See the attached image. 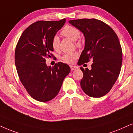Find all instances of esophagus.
Masks as SVG:
<instances>
[{
    "instance_id": "obj_1",
    "label": "esophagus",
    "mask_w": 133,
    "mask_h": 133,
    "mask_svg": "<svg viewBox=\"0 0 133 133\" xmlns=\"http://www.w3.org/2000/svg\"><path fill=\"white\" fill-rule=\"evenodd\" d=\"M70 69L71 70H75L76 69H78V67L77 66H75V65H70Z\"/></svg>"
}]
</instances>
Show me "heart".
<instances>
[{"label":"heart","mask_w":133,"mask_h":133,"mask_svg":"<svg viewBox=\"0 0 133 133\" xmlns=\"http://www.w3.org/2000/svg\"><path fill=\"white\" fill-rule=\"evenodd\" d=\"M61 33L63 36L69 38L72 41H75L76 45L78 47H80L81 45V41L80 40L78 39L79 37L80 36V31L78 28L74 26L70 25H66L62 29ZM52 48L55 50H58L59 49V39L58 36H55L52 38ZM78 56V55L76 52L67 53V54H65L62 56L61 59L65 63L72 64L75 62Z\"/></svg>","instance_id":"heart-1"}]
</instances>
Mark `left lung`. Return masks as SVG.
<instances>
[{
  "instance_id": "left-lung-1",
  "label": "left lung",
  "mask_w": 133,
  "mask_h": 133,
  "mask_svg": "<svg viewBox=\"0 0 133 133\" xmlns=\"http://www.w3.org/2000/svg\"><path fill=\"white\" fill-rule=\"evenodd\" d=\"M69 22L78 28L85 38L84 49L78 64L93 61L91 70L80 68L83 72L81 87L91 97L104 96L110 91L121 70L122 51L118 37L108 25L98 19H76Z\"/></svg>"
}]
</instances>
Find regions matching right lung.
Listing matches in <instances>:
<instances>
[{
  "label": "right lung",
  "instance_id": "obj_1",
  "mask_svg": "<svg viewBox=\"0 0 133 133\" xmlns=\"http://www.w3.org/2000/svg\"><path fill=\"white\" fill-rule=\"evenodd\" d=\"M65 22L40 21L31 24L22 33L15 50V64L21 82L35 100L49 102L59 92L70 68L61 62L47 66L45 58L52 54V38Z\"/></svg>",
  "mask_w": 133,
  "mask_h": 133
}]
</instances>
